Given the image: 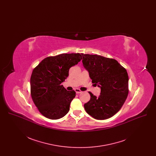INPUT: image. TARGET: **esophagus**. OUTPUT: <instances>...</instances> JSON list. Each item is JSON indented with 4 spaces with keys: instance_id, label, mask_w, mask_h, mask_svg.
Wrapping results in <instances>:
<instances>
[{
    "instance_id": "1",
    "label": "esophagus",
    "mask_w": 156,
    "mask_h": 156,
    "mask_svg": "<svg viewBox=\"0 0 156 156\" xmlns=\"http://www.w3.org/2000/svg\"><path fill=\"white\" fill-rule=\"evenodd\" d=\"M75 91L76 92V94H80V93H81L82 92L81 90L80 89H78V88L75 89Z\"/></svg>"
}]
</instances>
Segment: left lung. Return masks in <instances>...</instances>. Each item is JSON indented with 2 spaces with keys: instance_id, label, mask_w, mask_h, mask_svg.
I'll return each instance as SVG.
<instances>
[{
  "instance_id": "obj_1",
  "label": "left lung",
  "mask_w": 156,
  "mask_h": 156,
  "mask_svg": "<svg viewBox=\"0 0 156 156\" xmlns=\"http://www.w3.org/2000/svg\"><path fill=\"white\" fill-rule=\"evenodd\" d=\"M82 55L83 66L88 71L92 82L101 90L99 97L89 92L90 99L84 108L94 119H109L121 109L128 95L127 71L116 59L98 55Z\"/></svg>"
}]
</instances>
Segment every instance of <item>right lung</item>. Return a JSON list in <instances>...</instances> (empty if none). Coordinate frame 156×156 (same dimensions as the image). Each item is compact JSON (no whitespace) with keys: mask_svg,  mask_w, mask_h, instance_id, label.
I'll list each match as a JSON object with an SVG mask.
<instances>
[{"mask_svg":"<svg viewBox=\"0 0 156 156\" xmlns=\"http://www.w3.org/2000/svg\"><path fill=\"white\" fill-rule=\"evenodd\" d=\"M80 53L61 54L45 58L36 67L30 78L31 96L40 112L48 119H58L69 111L74 90L68 91L61 85L69 68L82 59Z\"/></svg>","mask_w":156,"mask_h":156,"instance_id":"1","label":"right lung"}]
</instances>
